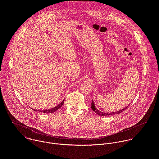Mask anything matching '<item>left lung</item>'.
<instances>
[{"label":"left lung","instance_id":"obj_1","mask_svg":"<svg viewBox=\"0 0 159 159\" xmlns=\"http://www.w3.org/2000/svg\"><path fill=\"white\" fill-rule=\"evenodd\" d=\"M130 105L128 104V106H127L126 107L123 108V109H121V110H119L118 111H116V112H102L99 110H98L96 106H95V104L94 102V101L93 100L92 101V103H91V108L93 109V111H94L97 115H98L99 116H109V115H118V114H120V113H121V112H123V111H125L129 106Z\"/></svg>","mask_w":159,"mask_h":159}]
</instances>
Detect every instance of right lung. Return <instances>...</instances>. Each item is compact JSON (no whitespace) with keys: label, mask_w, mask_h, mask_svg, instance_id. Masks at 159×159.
Instances as JSON below:
<instances>
[{"label":"right lung","mask_w":159,"mask_h":159,"mask_svg":"<svg viewBox=\"0 0 159 159\" xmlns=\"http://www.w3.org/2000/svg\"><path fill=\"white\" fill-rule=\"evenodd\" d=\"M63 102H64V100H63L62 101H61V102L60 103V104H59L58 106H55V107H53V108H52V109H46V110H36V109H33V108H31L33 111H39V112H43V113H45V114H50V113H52V112H55L56 111H57L58 109H60L61 106H62V105H63Z\"/></svg>","instance_id":"obj_1"}]
</instances>
